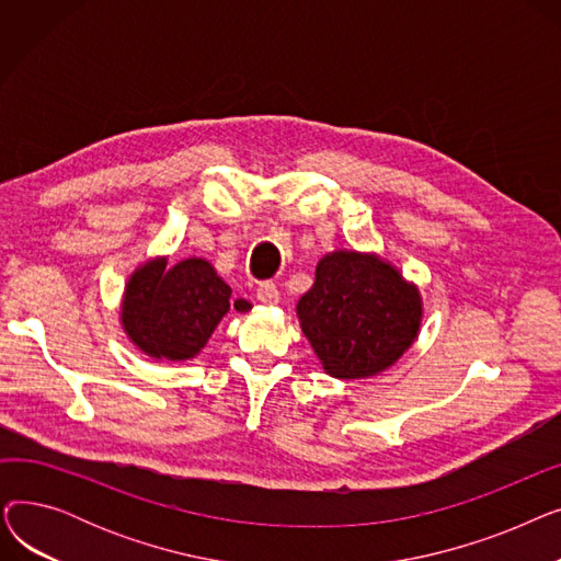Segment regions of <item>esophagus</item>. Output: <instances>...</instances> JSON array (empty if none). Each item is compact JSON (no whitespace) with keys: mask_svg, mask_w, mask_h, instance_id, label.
Listing matches in <instances>:
<instances>
[{"mask_svg":"<svg viewBox=\"0 0 561 561\" xmlns=\"http://www.w3.org/2000/svg\"><path fill=\"white\" fill-rule=\"evenodd\" d=\"M256 300L263 305H277L279 302V288L273 282H263L256 288Z\"/></svg>","mask_w":561,"mask_h":561,"instance_id":"1","label":"esophagus"}]
</instances>
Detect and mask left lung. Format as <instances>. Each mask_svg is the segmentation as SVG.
<instances>
[{
  "instance_id": "8db88e82",
  "label": "left lung",
  "mask_w": 561,
  "mask_h": 561,
  "mask_svg": "<svg viewBox=\"0 0 561 561\" xmlns=\"http://www.w3.org/2000/svg\"><path fill=\"white\" fill-rule=\"evenodd\" d=\"M298 318L316 357L336 379H364L391 368L419 339L423 298L387 259L334 250L316 265L298 300Z\"/></svg>"
}]
</instances>
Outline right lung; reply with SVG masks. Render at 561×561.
<instances>
[{
  "mask_svg": "<svg viewBox=\"0 0 561 561\" xmlns=\"http://www.w3.org/2000/svg\"><path fill=\"white\" fill-rule=\"evenodd\" d=\"M231 288L206 259H184L168 268L157 256L134 271L125 286L121 322L129 341L152 359L186 362L199 355L222 316ZM239 311L252 305L236 300Z\"/></svg>",
  "mask_w": 561,
  "mask_h": 561,
  "instance_id": "add662e5",
  "label": "right lung"
}]
</instances>
